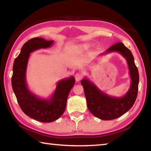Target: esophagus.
Masks as SVG:
<instances>
[{"label": "esophagus", "mask_w": 151, "mask_h": 151, "mask_svg": "<svg viewBox=\"0 0 151 151\" xmlns=\"http://www.w3.org/2000/svg\"><path fill=\"white\" fill-rule=\"evenodd\" d=\"M83 78V75L81 73H78L75 75V80L76 82H79Z\"/></svg>", "instance_id": "obj_1"}]
</instances>
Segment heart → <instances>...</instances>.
I'll use <instances>...</instances> for the list:
<instances>
[{
	"instance_id": "heart-1",
	"label": "heart",
	"mask_w": 151,
	"mask_h": 151,
	"mask_svg": "<svg viewBox=\"0 0 151 151\" xmlns=\"http://www.w3.org/2000/svg\"><path fill=\"white\" fill-rule=\"evenodd\" d=\"M89 45L87 43H83V44L73 46L71 47V50L73 51L74 52H82L84 51H86L88 49Z\"/></svg>"
}]
</instances>
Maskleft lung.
Returning a JSON list of instances; mask_svg holds the SVG:
<instances>
[{"mask_svg":"<svg viewBox=\"0 0 151 151\" xmlns=\"http://www.w3.org/2000/svg\"><path fill=\"white\" fill-rule=\"evenodd\" d=\"M112 52H119L126 59L129 66L131 83L129 91L123 96L118 98L108 95L87 78L81 82L84 88L88 110L94 116L104 121L119 118L131 109L136 101L139 82V71L131 51L123 43L118 42L111 46L101 55Z\"/></svg>","mask_w":151,"mask_h":151,"instance_id":"obj_1","label":"left lung"}]
</instances>
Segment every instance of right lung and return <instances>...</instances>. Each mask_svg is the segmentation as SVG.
<instances>
[{"mask_svg":"<svg viewBox=\"0 0 151 151\" xmlns=\"http://www.w3.org/2000/svg\"><path fill=\"white\" fill-rule=\"evenodd\" d=\"M53 40L33 38L24 43L13 64L12 87L17 101L25 114L43 122H51L58 119L65 111L66 101L75 83L73 76L58 82L52 96L43 99L36 96L29 88L26 82V71L30 54L40 48H50Z\"/></svg>","mask_w":151,"mask_h":151,"instance_id":"add662e5","label":"right lung"}]
</instances>
